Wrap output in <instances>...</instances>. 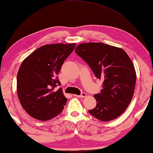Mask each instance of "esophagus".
<instances>
[{
    "instance_id": "esophagus-1",
    "label": "esophagus",
    "mask_w": 153,
    "mask_h": 153,
    "mask_svg": "<svg viewBox=\"0 0 153 153\" xmlns=\"http://www.w3.org/2000/svg\"><path fill=\"white\" fill-rule=\"evenodd\" d=\"M75 96H76V97H78V98H84V97H86V94L85 92H83L80 95H75Z\"/></svg>"
}]
</instances>
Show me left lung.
<instances>
[{
    "label": "left lung",
    "mask_w": 153,
    "mask_h": 153,
    "mask_svg": "<svg viewBox=\"0 0 153 153\" xmlns=\"http://www.w3.org/2000/svg\"><path fill=\"white\" fill-rule=\"evenodd\" d=\"M75 50L103 80L101 92L94 95L97 106L89 113L102 121L117 118L134 96L136 73L132 61L122 48L102 42L82 43Z\"/></svg>",
    "instance_id": "obj_1"
}]
</instances>
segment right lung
<instances>
[{
    "label": "right lung",
    "instance_id": "right-lung-1",
    "mask_svg": "<svg viewBox=\"0 0 153 153\" xmlns=\"http://www.w3.org/2000/svg\"><path fill=\"white\" fill-rule=\"evenodd\" d=\"M76 43L51 44L36 49L21 64L17 76V92L24 110L36 120L48 121L59 115L67 98L57 75Z\"/></svg>",
    "mask_w": 153,
    "mask_h": 153
}]
</instances>
